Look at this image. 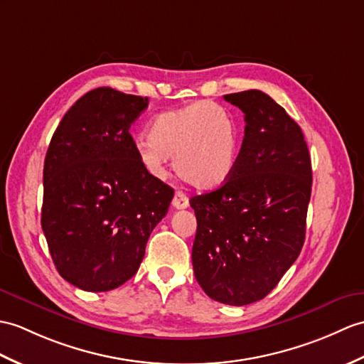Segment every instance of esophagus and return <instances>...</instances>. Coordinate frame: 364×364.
Returning <instances> with one entry per match:
<instances>
[{"label": "esophagus", "instance_id": "34e87169", "mask_svg": "<svg viewBox=\"0 0 364 364\" xmlns=\"http://www.w3.org/2000/svg\"><path fill=\"white\" fill-rule=\"evenodd\" d=\"M172 206L175 208V209H186L189 206V198L186 197V193H183V192H176L175 193V197H173V200H172Z\"/></svg>", "mask_w": 364, "mask_h": 364}]
</instances>
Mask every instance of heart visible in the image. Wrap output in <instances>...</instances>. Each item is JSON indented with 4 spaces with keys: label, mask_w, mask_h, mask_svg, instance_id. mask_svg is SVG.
I'll list each match as a JSON object with an SVG mask.
<instances>
[{
    "label": "heart",
    "mask_w": 364,
    "mask_h": 364,
    "mask_svg": "<svg viewBox=\"0 0 364 364\" xmlns=\"http://www.w3.org/2000/svg\"><path fill=\"white\" fill-rule=\"evenodd\" d=\"M138 156L147 171L163 178L168 156L175 172L200 191L223 186L239 159V127L231 113L210 100L158 114L149 138L138 141Z\"/></svg>",
    "instance_id": "b5f03b06"
}]
</instances>
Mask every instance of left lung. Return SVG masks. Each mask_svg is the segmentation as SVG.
<instances>
[{"mask_svg": "<svg viewBox=\"0 0 364 364\" xmlns=\"http://www.w3.org/2000/svg\"><path fill=\"white\" fill-rule=\"evenodd\" d=\"M245 114L235 171L189 200L197 217L192 265L210 299H264L298 259L306 239L311 163L301 127L265 92L223 96Z\"/></svg>", "mask_w": 364, "mask_h": 364, "instance_id": "8db88e82", "label": "left lung"}]
</instances>
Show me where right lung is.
I'll use <instances>...</instances> for the list:
<instances>
[{"label":"right lung","mask_w":364,"mask_h":364,"mask_svg":"<svg viewBox=\"0 0 364 364\" xmlns=\"http://www.w3.org/2000/svg\"><path fill=\"white\" fill-rule=\"evenodd\" d=\"M147 105V97L96 88L68 109L49 144L41 228L57 272L85 291L113 290L136 274L173 198L129 132Z\"/></svg>","instance_id":"right-lung-1"}]
</instances>
